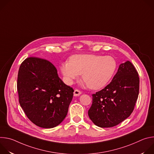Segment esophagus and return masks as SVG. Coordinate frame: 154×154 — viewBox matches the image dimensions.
<instances>
[{"instance_id":"esophagus-1","label":"esophagus","mask_w":154,"mask_h":154,"mask_svg":"<svg viewBox=\"0 0 154 154\" xmlns=\"http://www.w3.org/2000/svg\"><path fill=\"white\" fill-rule=\"evenodd\" d=\"M82 94V92L79 91V90H75L74 92V96H79Z\"/></svg>"}]
</instances>
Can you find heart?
Segmentation results:
<instances>
[{
    "mask_svg": "<svg viewBox=\"0 0 154 154\" xmlns=\"http://www.w3.org/2000/svg\"><path fill=\"white\" fill-rule=\"evenodd\" d=\"M116 59L110 55L94 54L75 55L61 65V71L68 83L82 80L92 90L100 89L111 80L116 71Z\"/></svg>",
    "mask_w": 154,
    "mask_h": 154,
    "instance_id": "b5f03b06",
    "label": "heart"
}]
</instances>
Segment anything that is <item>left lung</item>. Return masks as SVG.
Here are the masks:
<instances>
[{"label":"left lung","instance_id":"8db88e82","mask_svg":"<svg viewBox=\"0 0 154 154\" xmlns=\"http://www.w3.org/2000/svg\"><path fill=\"white\" fill-rule=\"evenodd\" d=\"M140 78L129 61L119 65L112 82L93 94L88 116L98 127H114L133 112L138 97Z\"/></svg>","mask_w":154,"mask_h":154}]
</instances>
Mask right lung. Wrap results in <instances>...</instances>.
<instances>
[{"instance_id": "right-lung-1", "label": "right lung", "mask_w": 154, "mask_h": 154, "mask_svg": "<svg viewBox=\"0 0 154 154\" xmlns=\"http://www.w3.org/2000/svg\"><path fill=\"white\" fill-rule=\"evenodd\" d=\"M19 102L36 125L51 128L66 116L73 97L72 88L60 79L50 61L29 57L21 63L17 75Z\"/></svg>"}]
</instances>
